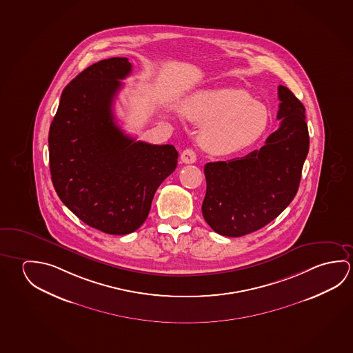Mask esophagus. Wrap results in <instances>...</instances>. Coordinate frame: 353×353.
<instances>
[{
	"mask_svg": "<svg viewBox=\"0 0 353 353\" xmlns=\"http://www.w3.org/2000/svg\"><path fill=\"white\" fill-rule=\"evenodd\" d=\"M181 161L183 163H194L196 161V152L193 149H185L181 154Z\"/></svg>",
	"mask_w": 353,
	"mask_h": 353,
	"instance_id": "obj_1",
	"label": "esophagus"
}]
</instances>
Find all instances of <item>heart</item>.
Returning a JSON list of instances; mask_svg holds the SVG:
<instances>
[{
    "instance_id": "obj_1",
    "label": "heart",
    "mask_w": 353,
    "mask_h": 353,
    "mask_svg": "<svg viewBox=\"0 0 353 353\" xmlns=\"http://www.w3.org/2000/svg\"><path fill=\"white\" fill-rule=\"evenodd\" d=\"M190 121L203 125L199 141L216 155L249 148L266 132L270 121L263 104L240 88H216L194 93L185 103Z\"/></svg>"
}]
</instances>
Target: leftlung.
Instances as JSON below:
<instances>
[{"instance_id":"obj_1","label":"left lung","mask_w":353,"mask_h":353,"mask_svg":"<svg viewBox=\"0 0 353 353\" xmlns=\"http://www.w3.org/2000/svg\"><path fill=\"white\" fill-rule=\"evenodd\" d=\"M279 128L260 150L204 166L203 216L214 232L239 237L276 219L293 201L309 151L305 108L287 87L278 86Z\"/></svg>"}]
</instances>
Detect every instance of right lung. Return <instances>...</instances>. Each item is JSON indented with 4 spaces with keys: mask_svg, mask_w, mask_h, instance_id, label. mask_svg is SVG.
Listing matches in <instances>:
<instances>
[{
    "mask_svg": "<svg viewBox=\"0 0 353 353\" xmlns=\"http://www.w3.org/2000/svg\"><path fill=\"white\" fill-rule=\"evenodd\" d=\"M130 72L127 58L83 70L61 93L48 138L59 198L85 224L112 235L139 229L179 159L174 145L135 141L117 125L112 105Z\"/></svg>",
    "mask_w": 353,
    "mask_h": 353,
    "instance_id": "obj_1",
    "label": "right lung"
}]
</instances>
